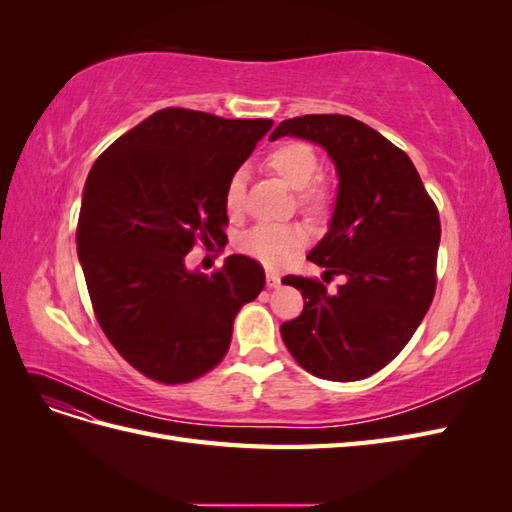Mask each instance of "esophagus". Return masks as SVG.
Returning a JSON list of instances; mask_svg holds the SVG:
<instances>
[{"instance_id": "1", "label": "esophagus", "mask_w": 512, "mask_h": 512, "mask_svg": "<svg viewBox=\"0 0 512 512\" xmlns=\"http://www.w3.org/2000/svg\"><path fill=\"white\" fill-rule=\"evenodd\" d=\"M280 284H282V277L277 275V273H273V271H269L267 273V286L269 288H280Z\"/></svg>"}]
</instances>
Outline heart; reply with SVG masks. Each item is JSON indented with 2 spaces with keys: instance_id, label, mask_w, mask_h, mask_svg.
<instances>
[{
  "instance_id": "heart-1",
  "label": "heart",
  "mask_w": 512,
  "mask_h": 512,
  "mask_svg": "<svg viewBox=\"0 0 512 512\" xmlns=\"http://www.w3.org/2000/svg\"><path fill=\"white\" fill-rule=\"evenodd\" d=\"M267 168L275 177L290 188L299 192L301 205L307 211H322L327 207V192L320 185H314L318 177V156L316 151L307 143L290 141L280 147H275L267 156ZM243 194H245V179L243 173H235L224 192V203L228 213L237 215L243 209ZM307 243V230L297 224H258L245 232L239 241L241 252L262 262L265 267H282L297 254Z\"/></svg>"
}]
</instances>
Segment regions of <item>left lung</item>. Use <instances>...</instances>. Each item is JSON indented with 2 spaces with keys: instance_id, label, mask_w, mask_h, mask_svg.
I'll list each match as a JSON object with an SVG mask.
<instances>
[{
  "instance_id": "1",
  "label": "left lung",
  "mask_w": 512,
  "mask_h": 512,
  "mask_svg": "<svg viewBox=\"0 0 512 512\" xmlns=\"http://www.w3.org/2000/svg\"><path fill=\"white\" fill-rule=\"evenodd\" d=\"M282 136L320 145L337 173L329 230L307 260L344 275L335 292L307 277L282 284L303 294V312L280 327L290 354L309 374L354 382L404 350L436 292L440 218L412 160L391 141L346 115L286 119Z\"/></svg>"
}]
</instances>
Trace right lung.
<instances>
[{"label": "right lung", "mask_w": 512, "mask_h": 512, "mask_svg": "<svg viewBox=\"0 0 512 512\" xmlns=\"http://www.w3.org/2000/svg\"><path fill=\"white\" fill-rule=\"evenodd\" d=\"M271 126L162 108L89 170L76 245L91 305L108 342L151 380L207 374L224 359L239 309L265 288L252 258L232 254L209 277L185 256L196 237L226 239V183Z\"/></svg>", "instance_id": "1"}]
</instances>
